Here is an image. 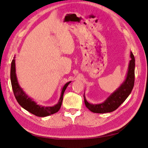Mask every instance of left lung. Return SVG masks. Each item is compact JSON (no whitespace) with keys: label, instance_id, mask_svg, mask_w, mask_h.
<instances>
[{"label":"left lung","instance_id":"1","mask_svg":"<svg viewBox=\"0 0 148 148\" xmlns=\"http://www.w3.org/2000/svg\"><path fill=\"white\" fill-rule=\"evenodd\" d=\"M130 58L131 60L129 62L128 72L125 81L104 102L94 104L89 103L86 100L84 93V103L90 111L101 114L112 112L115 111L129 96L134 88L135 81V58L132 51L130 52Z\"/></svg>","mask_w":148,"mask_h":148}]
</instances>
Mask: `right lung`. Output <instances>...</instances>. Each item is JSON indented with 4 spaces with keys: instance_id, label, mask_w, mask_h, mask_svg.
Wrapping results in <instances>:
<instances>
[{
    "instance_id": "add662e5",
    "label": "right lung",
    "mask_w": 148,
    "mask_h": 148,
    "mask_svg": "<svg viewBox=\"0 0 148 148\" xmlns=\"http://www.w3.org/2000/svg\"><path fill=\"white\" fill-rule=\"evenodd\" d=\"M13 58L14 59L12 60L11 66V82L14 95L19 104L23 109L27 110V111L30 112V113L37 116H39V117H45V116H49L58 112L61 108L62 103L63 101V96H64L65 90L67 88L69 83H71V81H69L63 86L62 88L60 97L58 102L56 105L50 107H45L39 105L35 101H34L32 99H31L30 97H29L25 93L23 89L20 86V84H19L16 77V74L15 56Z\"/></svg>"
}]
</instances>
